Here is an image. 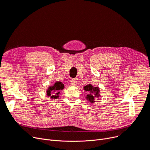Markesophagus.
Listing matches in <instances>:
<instances>
[{"mask_svg": "<svg viewBox=\"0 0 150 150\" xmlns=\"http://www.w3.org/2000/svg\"><path fill=\"white\" fill-rule=\"evenodd\" d=\"M71 83H72L73 85H76L77 84V81L75 79H71Z\"/></svg>", "mask_w": 150, "mask_h": 150, "instance_id": "esophagus-1", "label": "esophagus"}]
</instances>
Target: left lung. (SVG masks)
<instances>
[{
	"instance_id": "1",
	"label": "left lung",
	"mask_w": 150,
	"mask_h": 150,
	"mask_svg": "<svg viewBox=\"0 0 150 150\" xmlns=\"http://www.w3.org/2000/svg\"><path fill=\"white\" fill-rule=\"evenodd\" d=\"M83 89L88 92V95L86 96L87 100L91 103H94L95 98H98L99 94V88L98 87H94L91 84H88L83 87Z\"/></svg>"
}]
</instances>
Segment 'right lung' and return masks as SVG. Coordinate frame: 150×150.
<instances>
[{
	"instance_id": "right-lung-1",
	"label": "right lung",
	"mask_w": 150,
	"mask_h": 150,
	"mask_svg": "<svg viewBox=\"0 0 150 150\" xmlns=\"http://www.w3.org/2000/svg\"><path fill=\"white\" fill-rule=\"evenodd\" d=\"M64 88V85L61 82H56L54 85H52V86H49V88L47 90V95L50 96H51V94L52 92H54L56 93L55 96H51V98L54 99H57L59 98V94L60 93V90H62Z\"/></svg>"
}]
</instances>
